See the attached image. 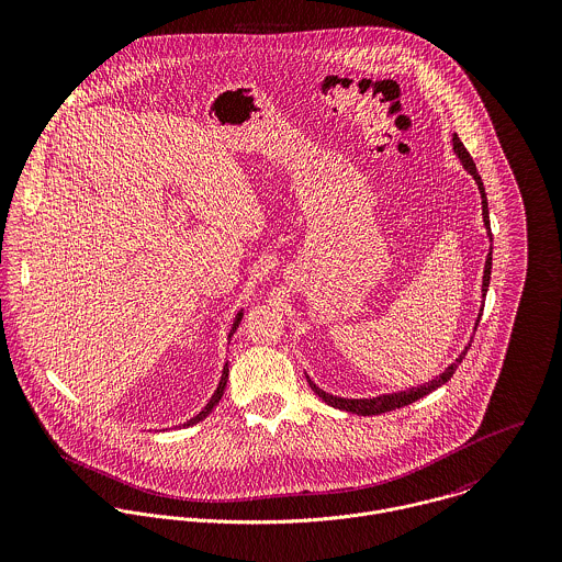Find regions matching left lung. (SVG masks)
Masks as SVG:
<instances>
[{"label":"left lung","instance_id":"obj_1","mask_svg":"<svg viewBox=\"0 0 562 562\" xmlns=\"http://www.w3.org/2000/svg\"><path fill=\"white\" fill-rule=\"evenodd\" d=\"M452 143H454V151H457V156H459V160L463 161V166L468 168V172L470 175H474V179H476V183H479V190H481L482 196V218H484V227H486V232H488V238H491V225H488V205H486V194H484V186H482L481 175H479V170H476V164L472 160V156L468 154V149L463 147V143L459 140V136L454 134V138H452ZM493 240V238H491ZM488 279H491V248H488V255H486V261H484V277H482V296H486V288H488ZM482 318V310L481 316H479V321H476V328H479V322ZM472 346V344H470ZM470 346L459 355V359L441 374V376H437L435 381H430V383H426V385H419V387H415V390H406V392H398V394H387V396H379V398H363V401H348V398H337V396H330V394H326V392H322L321 387H316L310 379V387L316 392V396H321L322 401L326 402V404H330V406H335V408H341V411H348V413H357V415H381V413H387V411H394V408H401V406H406V404H411V402L419 401V398H424L426 394H430V392H435L437 387H441L443 383H448L450 379H452V374L457 372V368H459V363L465 359V355H468V350H470Z\"/></svg>","mask_w":562,"mask_h":562}]
</instances>
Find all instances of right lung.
<instances>
[{
	"mask_svg": "<svg viewBox=\"0 0 562 562\" xmlns=\"http://www.w3.org/2000/svg\"><path fill=\"white\" fill-rule=\"evenodd\" d=\"M241 321V312L236 316V322H234V326H232V333H229V337L236 333V328H238V324ZM227 379H229V368L225 366V370H223V376H221V383H218V387H216V392H214V396H212V401L207 402V406L199 413V415H194L192 419H188L183 426H192V424H196V422H201V419H205L210 413H212V408L218 404V401L223 398V394H225V385H227Z\"/></svg>",
	"mask_w": 562,
	"mask_h": 562,
	"instance_id": "obj_1",
	"label": "right lung"
}]
</instances>
